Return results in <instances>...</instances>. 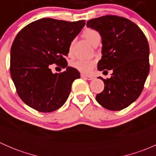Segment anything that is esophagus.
Returning <instances> with one entry per match:
<instances>
[{"mask_svg":"<svg viewBox=\"0 0 156 156\" xmlns=\"http://www.w3.org/2000/svg\"><path fill=\"white\" fill-rule=\"evenodd\" d=\"M81 78H85V79H87L89 80V81H90V80H93L94 79V77L91 76V75H81Z\"/></svg>","mask_w":156,"mask_h":156,"instance_id":"obj_1","label":"esophagus"}]
</instances>
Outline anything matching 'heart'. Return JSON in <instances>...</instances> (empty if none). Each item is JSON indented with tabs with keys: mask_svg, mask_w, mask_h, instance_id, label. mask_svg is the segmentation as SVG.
Wrapping results in <instances>:
<instances>
[{
	"mask_svg": "<svg viewBox=\"0 0 156 156\" xmlns=\"http://www.w3.org/2000/svg\"><path fill=\"white\" fill-rule=\"evenodd\" d=\"M83 35L86 39L92 44L93 45L96 43V42L100 41L101 38V35L100 33L95 29H86L83 33ZM74 41H72L70 43L69 47V54H72V47H73ZM96 65V62L93 59H76L75 60H72L70 62V66L76 70L79 71L80 72H82L84 74H88L92 71V69L94 68Z\"/></svg>",
	"mask_w": 156,
	"mask_h": 156,
	"instance_id": "1",
	"label": "heart"
}]
</instances>
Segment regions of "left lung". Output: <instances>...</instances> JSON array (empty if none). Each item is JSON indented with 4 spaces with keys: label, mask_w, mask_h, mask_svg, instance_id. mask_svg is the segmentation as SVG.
I'll use <instances>...</instances> for the list:
<instances>
[{
    "label": "left lung",
    "mask_w": 156,
    "mask_h": 156,
    "mask_svg": "<svg viewBox=\"0 0 156 156\" xmlns=\"http://www.w3.org/2000/svg\"><path fill=\"white\" fill-rule=\"evenodd\" d=\"M87 27L102 37V59L98 70H112L104 79V90L97 101L108 110L118 111L130 106L144 90L149 72V48L143 31L127 18L106 15L87 22Z\"/></svg>",
    "instance_id": "8db88e82"
}]
</instances>
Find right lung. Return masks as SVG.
<instances>
[{
	"label": "right lung",
	"instance_id": "add662e5",
	"mask_svg": "<svg viewBox=\"0 0 156 156\" xmlns=\"http://www.w3.org/2000/svg\"><path fill=\"white\" fill-rule=\"evenodd\" d=\"M85 25V20L67 22L43 18L29 23L17 34L10 50V75L16 93L31 108L51 112L63 106L78 70L67 67L71 42ZM56 64L67 70L53 74Z\"/></svg>",
	"mask_w": 156,
	"mask_h": 156
}]
</instances>
